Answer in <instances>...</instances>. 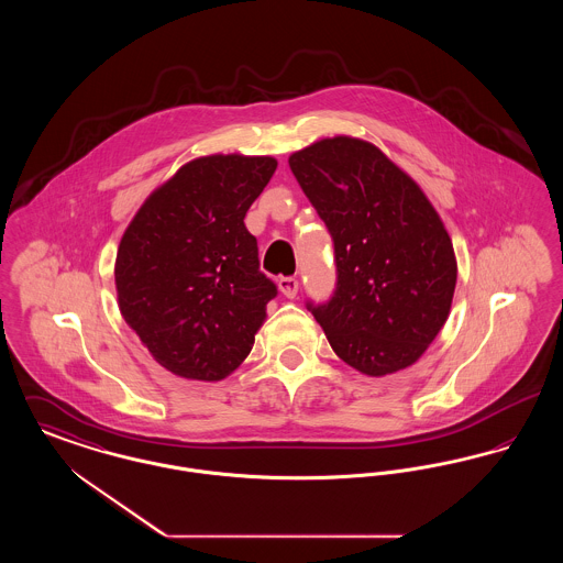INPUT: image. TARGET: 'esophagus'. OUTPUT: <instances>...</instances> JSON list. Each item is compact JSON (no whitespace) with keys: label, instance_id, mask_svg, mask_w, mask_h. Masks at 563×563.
<instances>
[{"label":"esophagus","instance_id":"1","mask_svg":"<svg viewBox=\"0 0 563 563\" xmlns=\"http://www.w3.org/2000/svg\"><path fill=\"white\" fill-rule=\"evenodd\" d=\"M278 289H280V294L285 295V297L294 299L295 295H297V289H299V280L295 276H280L278 278Z\"/></svg>","mask_w":563,"mask_h":563}]
</instances>
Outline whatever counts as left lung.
<instances>
[{
  "mask_svg": "<svg viewBox=\"0 0 563 563\" xmlns=\"http://www.w3.org/2000/svg\"><path fill=\"white\" fill-rule=\"evenodd\" d=\"M289 166L335 253V291L308 310L361 374L409 367L452 308L457 268L443 221L418 184L367 141L322 139L295 152Z\"/></svg>",
  "mask_w": 563,
  "mask_h": 563,
  "instance_id": "left-lung-1",
  "label": "left lung"
}]
</instances>
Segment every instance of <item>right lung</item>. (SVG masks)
<instances>
[{"mask_svg":"<svg viewBox=\"0 0 563 563\" xmlns=\"http://www.w3.org/2000/svg\"><path fill=\"white\" fill-rule=\"evenodd\" d=\"M276 164L241 154L188 162L126 228L115 257L120 312L170 374L217 382L253 349L278 289L260 269L244 214Z\"/></svg>","mask_w":563,"mask_h":563,"instance_id":"1","label":"right lung"}]
</instances>
